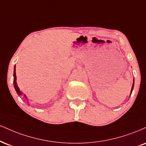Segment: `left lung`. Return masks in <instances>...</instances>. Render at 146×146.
I'll return each mask as SVG.
<instances>
[{
	"instance_id": "8db88e82",
	"label": "left lung",
	"mask_w": 146,
	"mask_h": 146,
	"mask_svg": "<svg viewBox=\"0 0 146 146\" xmlns=\"http://www.w3.org/2000/svg\"><path fill=\"white\" fill-rule=\"evenodd\" d=\"M133 87H134V80H133V86H132V88H131V94H130V96L131 95V93L133 92Z\"/></svg>"
}]
</instances>
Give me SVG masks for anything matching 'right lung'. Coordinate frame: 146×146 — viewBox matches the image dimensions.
<instances>
[{"label":"right lung","mask_w":146,"mask_h":146,"mask_svg":"<svg viewBox=\"0 0 146 146\" xmlns=\"http://www.w3.org/2000/svg\"><path fill=\"white\" fill-rule=\"evenodd\" d=\"M13 85H14V88H15V91H16V92L17 93V94H18L19 96L22 95V91L20 90V88H19V87L17 86V85L16 74H15V66H14V71H13ZM24 98H25L26 99H27V97H26L25 94L24 95Z\"/></svg>","instance_id":"obj_1"}]
</instances>
